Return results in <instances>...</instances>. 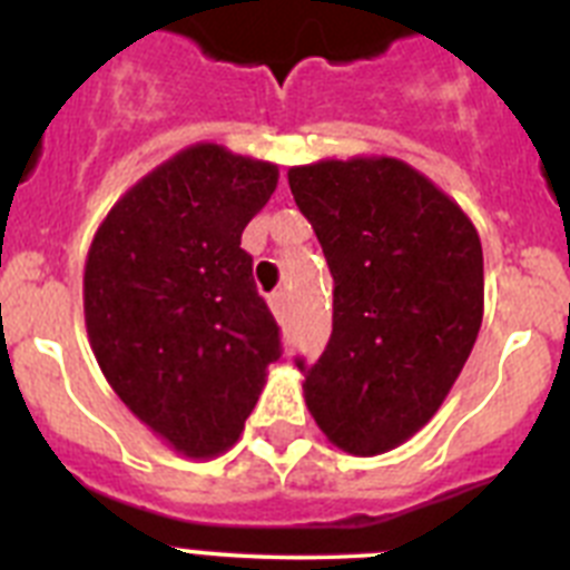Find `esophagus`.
<instances>
[{"instance_id": "1", "label": "esophagus", "mask_w": 570, "mask_h": 570, "mask_svg": "<svg viewBox=\"0 0 570 570\" xmlns=\"http://www.w3.org/2000/svg\"><path fill=\"white\" fill-rule=\"evenodd\" d=\"M268 305L271 311H274V316H285V308H288V296H285V291H274V294L268 296Z\"/></svg>"}]
</instances>
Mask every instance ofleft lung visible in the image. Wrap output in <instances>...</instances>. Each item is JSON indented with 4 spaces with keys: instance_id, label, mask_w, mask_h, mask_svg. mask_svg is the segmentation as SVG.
<instances>
[{
    "instance_id": "left-lung-1",
    "label": "left lung",
    "mask_w": 570,
    "mask_h": 570,
    "mask_svg": "<svg viewBox=\"0 0 570 570\" xmlns=\"http://www.w3.org/2000/svg\"><path fill=\"white\" fill-rule=\"evenodd\" d=\"M334 276V331L305 371L320 431L354 456L402 445L440 411L485 308L480 234L425 174L394 156L288 170Z\"/></svg>"
}]
</instances>
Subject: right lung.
Returning <instances> with one entry per match:
<instances>
[{
	"mask_svg": "<svg viewBox=\"0 0 570 570\" xmlns=\"http://www.w3.org/2000/svg\"><path fill=\"white\" fill-rule=\"evenodd\" d=\"M279 168L199 142L119 196L85 259V325L105 380L176 454L239 440L279 328L239 248Z\"/></svg>",
	"mask_w": 570,
	"mask_h": 570,
	"instance_id": "add662e5",
	"label": "right lung"
}]
</instances>
